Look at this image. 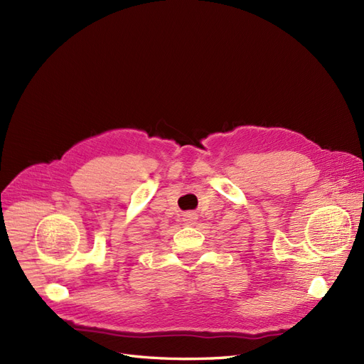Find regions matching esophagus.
<instances>
[{
	"label": "esophagus",
	"instance_id": "obj_1",
	"mask_svg": "<svg viewBox=\"0 0 364 364\" xmlns=\"http://www.w3.org/2000/svg\"><path fill=\"white\" fill-rule=\"evenodd\" d=\"M196 220H197V214H194V213H185L182 217V222L185 225H194Z\"/></svg>",
	"mask_w": 364,
	"mask_h": 364
}]
</instances>
